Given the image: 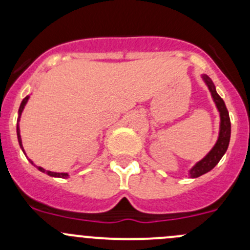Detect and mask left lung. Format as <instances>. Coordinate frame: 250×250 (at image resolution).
<instances>
[{
  "mask_svg": "<svg viewBox=\"0 0 250 250\" xmlns=\"http://www.w3.org/2000/svg\"><path fill=\"white\" fill-rule=\"evenodd\" d=\"M202 80L208 87L209 92H210L213 102L215 103L216 109L220 115V127H219V137L216 140L215 145L211 147V150L207 153L206 156L201 161H198L190 170H188V175L190 178H198V176L203 175V174L210 172L214 167L219 163L224 155H225L226 150L229 147V143H230L231 137V122L230 116H229V111L226 109V105L224 100L221 99L220 95L216 93L215 85H214L213 81L210 80L207 75H202Z\"/></svg>",
  "mask_w": 250,
  "mask_h": 250,
  "instance_id": "8db88e82",
  "label": "left lung"
}]
</instances>
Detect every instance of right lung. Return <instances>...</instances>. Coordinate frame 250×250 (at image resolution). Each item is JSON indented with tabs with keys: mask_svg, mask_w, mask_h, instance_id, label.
Listing matches in <instances>:
<instances>
[{
	"mask_svg": "<svg viewBox=\"0 0 250 250\" xmlns=\"http://www.w3.org/2000/svg\"><path fill=\"white\" fill-rule=\"evenodd\" d=\"M30 99V95H26V97L22 99L21 104H20V107H19V111H18V125H17V135H18V141H19V145H20V148L22 150V152L25 153V150L24 147H22V143H21V135H20V127H19V121H20V117H21V113L22 111L25 109V105L27 104V102H29ZM25 156H26V153H25ZM30 163H31L32 166H35V167L37 168V169L40 170V172L44 173V174H48L49 176H53V178H64V179H67L69 178V174L67 173H55V172H50V170H46L44 168L42 167H39V166L35 165L34 162H32L31 160H29Z\"/></svg>",
	"mask_w": 250,
	"mask_h": 250,
	"instance_id": "obj_1",
	"label": "right lung"
}]
</instances>
